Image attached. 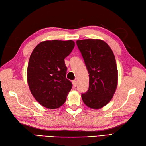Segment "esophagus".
Segmentation results:
<instances>
[{
  "mask_svg": "<svg viewBox=\"0 0 146 146\" xmlns=\"http://www.w3.org/2000/svg\"><path fill=\"white\" fill-rule=\"evenodd\" d=\"M72 83H73V85L74 87H76V85H77V83H76V80H73V81L72 82Z\"/></svg>",
  "mask_w": 146,
  "mask_h": 146,
  "instance_id": "34e87169",
  "label": "esophagus"
}]
</instances>
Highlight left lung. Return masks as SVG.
I'll return each instance as SVG.
<instances>
[{
	"instance_id": "8db88e82",
	"label": "left lung",
	"mask_w": 146,
	"mask_h": 146,
	"mask_svg": "<svg viewBox=\"0 0 146 146\" xmlns=\"http://www.w3.org/2000/svg\"><path fill=\"white\" fill-rule=\"evenodd\" d=\"M89 73L88 91L82 94L84 104L98 109L112 98L117 86L118 71L113 52L106 42L100 39L76 41Z\"/></svg>"
}]
</instances>
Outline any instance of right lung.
Here are the masks:
<instances>
[{
    "instance_id": "obj_1",
    "label": "right lung",
    "mask_w": 146,
    "mask_h": 146,
    "mask_svg": "<svg viewBox=\"0 0 146 146\" xmlns=\"http://www.w3.org/2000/svg\"><path fill=\"white\" fill-rule=\"evenodd\" d=\"M75 47L74 41H46L36 46L31 55L27 75L33 97L49 109L63 105L72 83L66 78L64 58Z\"/></svg>"
}]
</instances>
